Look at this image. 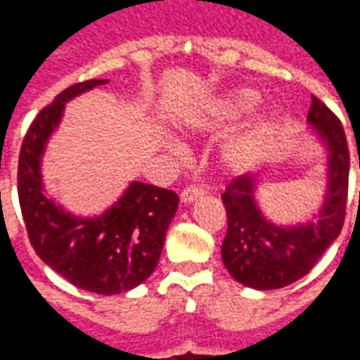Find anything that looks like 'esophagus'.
<instances>
[{"label":"esophagus","mask_w":360,"mask_h":360,"mask_svg":"<svg viewBox=\"0 0 360 360\" xmlns=\"http://www.w3.org/2000/svg\"><path fill=\"white\" fill-rule=\"evenodd\" d=\"M204 195L202 188L198 187H187L183 193H181V202L183 204H193L195 200H198L200 196Z\"/></svg>","instance_id":"1"}]
</instances>
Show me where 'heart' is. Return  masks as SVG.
Masks as SVG:
<instances>
[{
    "instance_id": "heart-1",
    "label": "heart",
    "mask_w": 360,
    "mask_h": 360,
    "mask_svg": "<svg viewBox=\"0 0 360 360\" xmlns=\"http://www.w3.org/2000/svg\"><path fill=\"white\" fill-rule=\"evenodd\" d=\"M262 103V96L258 94L257 90L252 89H239L221 98L218 102L210 105V110L202 111V113H193L187 117L185 125L188 129H198L204 125V121L210 117H221V119H237L243 115H249L257 110ZM281 129V115L278 111H268L262 117L258 119L257 125L252 127L249 134H245L241 141H237L226 150V162L233 167H241V165L249 164L255 158L266 148V144L278 134Z\"/></svg>"
}]
</instances>
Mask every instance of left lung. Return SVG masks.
I'll return each mask as SVG.
<instances>
[{
  "mask_svg": "<svg viewBox=\"0 0 360 360\" xmlns=\"http://www.w3.org/2000/svg\"><path fill=\"white\" fill-rule=\"evenodd\" d=\"M307 121L310 136L324 152V195L314 214L299 224H276L266 216L258 188L270 167L235 179L221 195L227 212L221 260L235 281L250 289H279L307 276L343 227L349 177L345 131L314 96Z\"/></svg>",
  "mask_w": 360,
  "mask_h": 360,
  "instance_id": "1",
  "label": "left lung"
}]
</instances>
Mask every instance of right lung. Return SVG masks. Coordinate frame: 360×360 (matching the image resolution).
<instances>
[{
	"mask_svg": "<svg viewBox=\"0 0 360 360\" xmlns=\"http://www.w3.org/2000/svg\"><path fill=\"white\" fill-rule=\"evenodd\" d=\"M105 79L73 84L32 121L19 156V202L36 255L75 287L119 295L141 285L156 270L165 233L179 206L173 191L129 181L115 202L96 216L67 210L44 183V154L59 129L65 105L105 84Z\"/></svg>",
	"mask_w": 360,
	"mask_h": 360,
	"instance_id": "right-lung-1",
	"label": "right lung"
}]
</instances>
